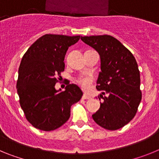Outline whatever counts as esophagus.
I'll list each match as a JSON object with an SVG mask.
<instances>
[{"mask_svg":"<svg viewBox=\"0 0 159 159\" xmlns=\"http://www.w3.org/2000/svg\"><path fill=\"white\" fill-rule=\"evenodd\" d=\"M82 98H83V99H91V97L88 96V95H85V94H84V95H83Z\"/></svg>","mask_w":159,"mask_h":159,"instance_id":"esophagus-1","label":"esophagus"}]
</instances>
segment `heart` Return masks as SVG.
I'll list each match as a JSON object with an SVG mask.
<instances>
[{
	"label": "heart",
	"instance_id": "obj_1",
	"mask_svg": "<svg viewBox=\"0 0 159 159\" xmlns=\"http://www.w3.org/2000/svg\"><path fill=\"white\" fill-rule=\"evenodd\" d=\"M76 83L84 91H87L92 87L93 79L90 76H80L76 79Z\"/></svg>",
	"mask_w": 159,
	"mask_h": 159
}]
</instances>
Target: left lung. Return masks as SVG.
Masks as SVG:
<instances>
[{"mask_svg": "<svg viewBox=\"0 0 159 159\" xmlns=\"http://www.w3.org/2000/svg\"><path fill=\"white\" fill-rule=\"evenodd\" d=\"M85 43L100 56L101 71L96 88L103 99L93 116L104 129L116 130L131 120L142 99L140 73L133 54L117 39L109 35L81 36Z\"/></svg>", "mask_w": 159, "mask_h": 159, "instance_id": "1", "label": "left lung"}]
</instances>
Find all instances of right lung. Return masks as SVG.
Segmentation results:
<instances>
[{
  "label": "right lung",
  "instance_id": "add662e5",
  "mask_svg": "<svg viewBox=\"0 0 159 159\" xmlns=\"http://www.w3.org/2000/svg\"><path fill=\"white\" fill-rule=\"evenodd\" d=\"M80 36L46 34L32 43L22 57L16 89L26 119L36 128L51 131L70 117L71 106L82 98L75 84L58 92L55 85L64 71V57Z\"/></svg>",
  "mask_w": 159,
  "mask_h": 159
}]
</instances>
